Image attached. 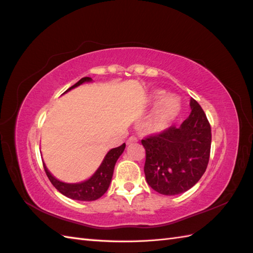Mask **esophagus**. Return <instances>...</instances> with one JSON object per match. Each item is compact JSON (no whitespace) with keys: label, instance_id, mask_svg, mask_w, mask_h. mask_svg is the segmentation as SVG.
Listing matches in <instances>:
<instances>
[{"label":"esophagus","instance_id":"1","mask_svg":"<svg viewBox=\"0 0 253 253\" xmlns=\"http://www.w3.org/2000/svg\"><path fill=\"white\" fill-rule=\"evenodd\" d=\"M137 141H138V138H137V137H135V136H131V137L128 138L127 144H129V143H131V142H137Z\"/></svg>","mask_w":253,"mask_h":253}]
</instances>
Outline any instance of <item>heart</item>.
<instances>
[{
    "mask_svg": "<svg viewBox=\"0 0 253 253\" xmlns=\"http://www.w3.org/2000/svg\"><path fill=\"white\" fill-rule=\"evenodd\" d=\"M164 96L163 92L155 93V99L160 100ZM180 109L178 99L173 95H169L160 102L157 109L148 122L149 130L153 132H160L165 130L178 114Z\"/></svg>",
    "mask_w": 253,
    "mask_h": 253,
    "instance_id": "obj_1",
    "label": "heart"
}]
</instances>
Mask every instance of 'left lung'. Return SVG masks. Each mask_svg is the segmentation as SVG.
<instances>
[{"label": "left lung", "instance_id": "8db88e82", "mask_svg": "<svg viewBox=\"0 0 253 253\" xmlns=\"http://www.w3.org/2000/svg\"><path fill=\"white\" fill-rule=\"evenodd\" d=\"M179 127L170 126L141 140L146 150L144 174L149 186L165 196L189 190L201 178L211 151V126L198 102Z\"/></svg>", "mask_w": 253, "mask_h": 253}]
</instances>
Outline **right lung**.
<instances>
[{
    "label": "right lung",
    "instance_id": "right-lung-1",
    "mask_svg": "<svg viewBox=\"0 0 253 253\" xmlns=\"http://www.w3.org/2000/svg\"><path fill=\"white\" fill-rule=\"evenodd\" d=\"M91 80L92 79L90 77H84L80 79L78 83L72 85L71 88L67 89L65 92H67V91H69L73 88L78 87L79 84H82L85 82H91ZM125 147L126 144L123 143L122 146L110 150V151L105 155L103 162H102L100 168L93 174V176L90 177L88 180L78 182V184H66V182L57 180L55 177H53L51 175L50 171L47 170L45 165L43 164L44 171L47 176V178H49L50 181L52 182V185L54 186L56 189L62 193V195L71 199H74V200L93 201L103 196L106 192V190L109 189V186L112 180L113 171H114L115 163L118 160V158L121 157V154L124 152Z\"/></svg>",
    "mask_w": 253,
    "mask_h": 253
}]
</instances>
